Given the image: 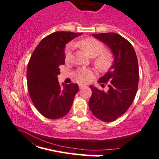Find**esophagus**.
I'll return each instance as SVG.
<instances>
[{"label":"esophagus","instance_id":"34e87169","mask_svg":"<svg viewBox=\"0 0 159 159\" xmlns=\"http://www.w3.org/2000/svg\"><path fill=\"white\" fill-rule=\"evenodd\" d=\"M79 87H80V89H83V88L86 87V86H85V85H83V84H80L79 85Z\"/></svg>","mask_w":159,"mask_h":159}]
</instances>
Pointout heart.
<instances>
[{
    "label": "heart",
    "instance_id": "heart-1",
    "mask_svg": "<svg viewBox=\"0 0 159 159\" xmlns=\"http://www.w3.org/2000/svg\"><path fill=\"white\" fill-rule=\"evenodd\" d=\"M88 57H95L94 64L98 69L105 71L110 68L113 62V57L109 52L103 51L104 46L99 40L94 38H86L76 43ZM71 56V47H68L65 52V59L68 60ZM93 72L89 70H81L76 73V78L80 82L86 83L91 79Z\"/></svg>",
    "mask_w": 159,
    "mask_h": 159
}]
</instances>
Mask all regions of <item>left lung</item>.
<instances>
[{"mask_svg": "<svg viewBox=\"0 0 159 159\" xmlns=\"http://www.w3.org/2000/svg\"><path fill=\"white\" fill-rule=\"evenodd\" d=\"M109 47L114 57L109 71L99 78V83L109 82L105 92L90 86L89 101L91 112L103 122H112L123 115L133 102L138 89L139 64L135 50L126 39L116 33L93 34Z\"/></svg>", "mask_w": 159, "mask_h": 159, "instance_id": "obj_1", "label": "left lung"}]
</instances>
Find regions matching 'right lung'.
<instances>
[{
  "mask_svg": "<svg viewBox=\"0 0 159 159\" xmlns=\"http://www.w3.org/2000/svg\"><path fill=\"white\" fill-rule=\"evenodd\" d=\"M82 33L55 32L44 37L31 55L27 65L28 92L36 109L44 117L57 119L70 110L79 86L60 85L57 76L65 63V47Z\"/></svg>",
  "mask_w": 159,
  "mask_h": 159,
  "instance_id": "1",
  "label": "right lung"
}]
</instances>
